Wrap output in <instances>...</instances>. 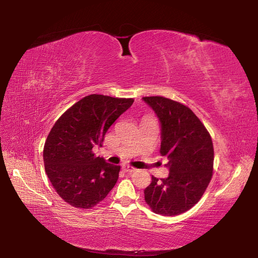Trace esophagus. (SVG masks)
Returning <instances> with one entry per match:
<instances>
[{
	"label": "esophagus",
	"mask_w": 258,
	"mask_h": 258,
	"mask_svg": "<svg viewBox=\"0 0 258 258\" xmlns=\"http://www.w3.org/2000/svg\"><path fill=\"white\" fill-rule=\"evenodd\" d=\"M122 170L124 171V172H129V173H131V172H135V171H136L137 169H136V168H134V167L129 166V165H123V166H122Z\"/></svg>",
	"instance_id": "obj_1"
}]
</instances>
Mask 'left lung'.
Returning <instances> with one entry per match:
<instances>
[{
  "instance_id": "left-lung-1",
  "label": "left lung",
  "mask_w": 258,
  "mask_h": 258,
  "mask_svg": "<svg viewBox=\"0 0 258 258\" xmlns=\"http://www.w3.org/2000/svg\"><path fill=\"white\" fill-rule=\"evenodd\" d=\"M142 100L158 117L160 153L169 159V175L160 179L152 176L144 189L145 201L157 214H182L200 200L212 177V139L187 106L163 97Z\"/></svg>"
}]
</instances>
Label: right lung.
Instances as JSON below:
<instances>
[{"label":"right lung","instance_id":"right-lung-1","mask_svg":"<svg viewBox=\"0 0 258 258\" xmlns=\"http://www.w3.org/2000/svg\"><path fill=\"white\" fill-rule=\"evenodd\" d=\"M134 103V99L90 95L61 115L44 145V165L59 196L75 208L89 209L102 201L115 186L119 166L96 157L114 121Z\"/></svg>","mask_w":258,"mask_h":258}]
</instances>
